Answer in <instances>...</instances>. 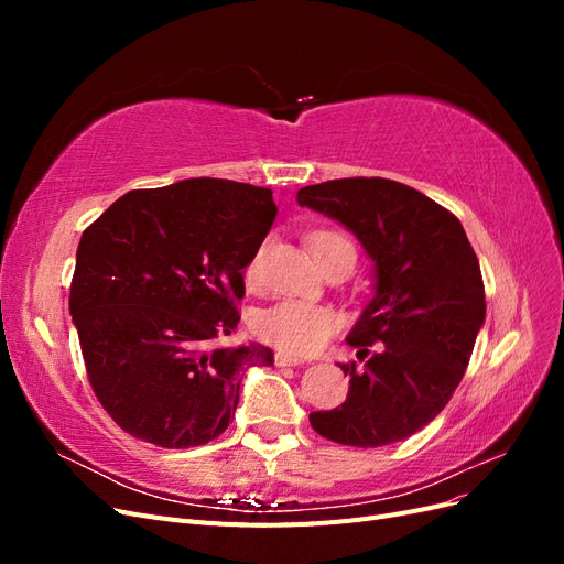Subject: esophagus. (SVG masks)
Instances as JSON below:
<instances>
[{"label": "esophagus", "mask_w": 564, "mask_h": 564, "mask_svg": "<svg viewBox=\"0 0 564 564\" xmlns=\"http://www.w3.org/2000/svg\"><path fill=\"white\" fill-rule=\"evenodd\" d=\"M303 360H299V357H294V355H286V352H275V365L278 367H296V365H301Z\"/></svg>", "instance_id": "34e87169"}]
</instances>
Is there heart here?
<instances>
[{"label": "heart", "instance_id": "b5f03b06", "mask_svg": "<svg viewBox=\"0 0 564 564\" xmlns=\"http://www.w3.org/2000/svg\"><path fill=\"white\" fill-rule=\"evenodd\" d=\"M311 247L319 265L329 263L340 251H355L348 237L336 230L315 232L311 237ZM256 268H259V259H251L247 265L249 280L256 275ZM251 329L263 344L275 346L284 352L313 355L329 344L336 329V319L334 313L324 308V305L284 299L256 313Z\"/></svg>", "mask_w": 564, "mask_h": 564}]
</instances>
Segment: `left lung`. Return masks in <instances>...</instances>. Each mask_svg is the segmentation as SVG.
Wrapping results in <instances>:
<instances>
[{"label":"left lung","instance_id":"left-lung-1","mask_svg":"<svg viewBox=\"0 0 564 564\" xmlns=\"http://www.w3.org/2000/svg\"><path fill=\"white\" fill-rule=\"evenodd\" d=\"M346 226L373 261V299L348 334L346 402L313 412L315 433L386 447L429 425L452 400L485 322V284L460 220L404 183L338 178L296 195ZM375 352H370V346Z\"/></svg>","mask_w":564,"mask_h":564}]
</instances>
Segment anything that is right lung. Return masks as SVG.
Listing matches in <instances>:
<instances>
[{"label":"right lung","instance_id":"right-lung-1","mask_svg":"<svg viewBox=\"0 0 564 564\" xmlns=\"http://www.w3.org/2000/svg\"><path fill=\"white\" fill-rule=\"evenodd\" d=\"M278 216L270 187L187 178L131 191L84 230L70 315L87 377L119 429L166 449L228 429L245 369L270 348H216L235 332L242 270Z\"/></svg>","mask_w":564,"mask_h":564}]
</instances>
